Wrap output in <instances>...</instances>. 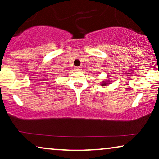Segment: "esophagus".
I'll use <instances>...</instances> for the list:
<instances>
[{
	"label": "esophagus",
	"instance_id": "34e87169",
	"mask_svg": "<svg viewBox=\"0 0 159 159\" xmlns=\"http://www.w3.org/2000/svg\"><path fill=\"white\" fill-rule=\"evenodd\" d=\"M75 70L77 71V72H80V71L81 70V68L80 66H77V67H75Z\"/></svg>",
	"mask_w": 159,
	"mask_h": 159
}]
</instances>
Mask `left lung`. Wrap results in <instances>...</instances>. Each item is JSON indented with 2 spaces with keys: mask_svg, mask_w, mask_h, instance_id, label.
<instances>
[{
  "mask_svg": "<svg viewBox=\"0 0 159 159\" xmlns=\"http://www.w3.org/2000/svg\"><path fill=\"white\" fill-rule=\"evenodd\" d=\"M106 84H107V83H105V81L104 82V84H102V86H104V85H106Z\"/></svg>",
  "mask_w": 159,
  "mask_h": 159,
  "instance_id": "1",
  "label": "left lung"
}]
</instances>
